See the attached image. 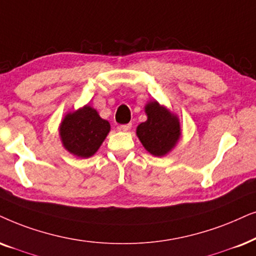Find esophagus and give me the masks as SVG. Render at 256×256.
<instances>
[{
  "label": "esophagus",
  "instance_id": "34e87169",
  "mask_svg": "<svg viewBox=\"0 0 256 256\" xmlns=\"http://www.w3.org/2000/svg\"><path fill=\"white\" fill-rule=\"evenodd\" d=\"M130 128H132V124H121V126H120V129H121V130H124V132H128V130H130Z\"/></svg>",
  "mask_w": 256,
  "mask_h": 256
}]
</instances>
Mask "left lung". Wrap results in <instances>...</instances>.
<instances>
[{"mask_svg": "<svg viewBox=\"0 0 256 256\" xmlns=\"http://www.w3.org/2000/svg\"><path fill=\"white\" fill-rule=\"evenodd\" d=\"M147 121L136 128V135L146 150L154 156H164L180 140L181 127L178 118L158 101L146 104Z\"/></svg>", "mask_w": 256, "mask_h": 256, "instance_id": "obj_1", "label": "left lung"}]
</instances>
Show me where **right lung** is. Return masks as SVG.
Returning <instances> with one entry per match:
<instances>
[{
    "label": "right lung",
    "mask_w": 256,
    "mask_h": 256,
    "mask_svg": "<svg viewBox=\"0 0 256 256\" xmlns=\"http://www.w3.org/2000/svg\"><path fill=\"white\" fill-rule=\"evenodd\" d=\"M109 130V122L87 104L64 116L60 124V138L70 154L87 158L98 152Z\"/></svg>",
    "instance_id": "right-lung-1"
}]
</instances>
